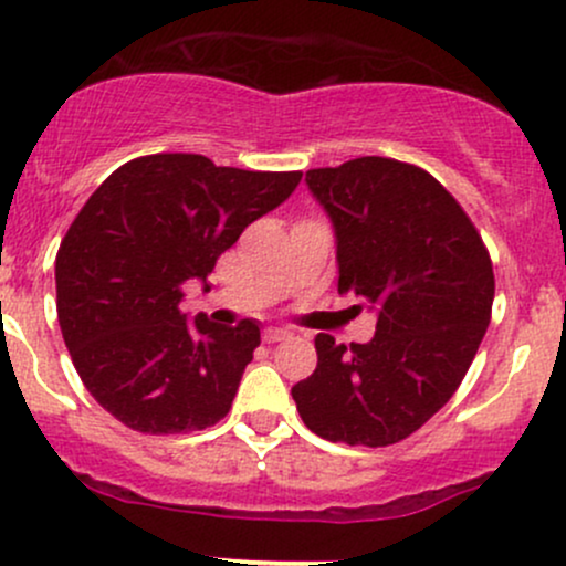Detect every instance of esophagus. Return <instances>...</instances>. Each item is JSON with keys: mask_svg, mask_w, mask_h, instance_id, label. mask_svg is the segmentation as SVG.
<instances>
[{"mask_svg": "<svg viewBox=\"0 0 566 566\" xmlns=\"http://www.w3.org/2000/svg\"><path fill=\"white\" fill-rule=\"evenodd\" d=\"M287 337H290V329H282V327L263 329V340L265 343H279V340H287Z\"/></svg>", "mask_w": 566, "mask_h": 566, "instance_id": "obj_1", "label": "esophagus"}]
</instances>
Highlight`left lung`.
Here are the masks:
<instances>
[{"instance_id":"left-lung-1","label":"left lung","mask_w":566,"mask_h":566,"mask_svg":"<svg viewBox=\"0 0 566 566\" xmlns=\"http://www.w3.org/2000/svg\"><path fill=\"white\" fill-rule=\"evenodd\" d=\"M335 229L337 292L375 311L369 343L316 335L314 375L292 386L327 441L386 447L431 420L469 373L495 297L490 252L433 175L359 157L305 172Z\"/></svg>"}]
</instances>
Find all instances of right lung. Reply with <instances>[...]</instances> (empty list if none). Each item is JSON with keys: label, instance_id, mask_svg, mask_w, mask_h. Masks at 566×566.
<instances>
[{"label": "right lung", "instance_id": "add662e5", "mask_svg": "<svg viewBox=\"0 0 566 566\" xmlns=\"http://www.w3.org/2000/svg\"><path fill=\"white\" fill-rule=\"evenodd\" d=\"M301 178L151 154L95 188L55 258L57 322L84 388L119 423L165 437L229 415L261 327L188 319L184 284L210 290L220 252Z\"/></svg>", "mask_w": 566, "mask_h": 566}]
</instances>
